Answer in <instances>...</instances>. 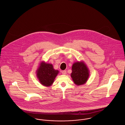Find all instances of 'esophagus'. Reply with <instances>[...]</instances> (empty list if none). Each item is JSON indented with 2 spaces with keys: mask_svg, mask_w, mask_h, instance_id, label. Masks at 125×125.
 Wrapping results in <instances>:
<instances>
[{
  "mask_svg": "<svg viewBox=\"0 0 125 125\" xmlns=\"http://www.w3.org/2000/svg\"><path fill=\"white\" fill-rule=\"evenodd\" d=\"M61 73H62L63 74H64V75L66 74V71L65 70H63V71H62Z\"/></svg>",
  "mask_w": 125,
  "mask_h": 125,
  "instance_id": "obj_1",
  "label": "esophagus"
}]
</instances>
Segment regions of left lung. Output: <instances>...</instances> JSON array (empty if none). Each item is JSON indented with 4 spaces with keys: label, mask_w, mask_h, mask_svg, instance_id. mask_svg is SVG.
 I'll list each match as a JSON object with an SVG mask.
<instances>
[{
    "label": "left lung",
    "mask_w": 125,
    "mask_h": 125,
    "mask_svg": "<svg viewBox=\"0 0 125 125\" xmlns=\"http://www.w3.org/2000/svg\"><path fill=\"white\" fill-rule=\"evenodd\" d=\"M71 77L77 85L85 83L89 76V70L83 62L74 63L72 67Z\"/></svg>",
    "instance_id": "8db88e82"
}]
</instances>
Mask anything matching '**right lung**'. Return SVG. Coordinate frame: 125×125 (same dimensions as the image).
I'll list each match as a JSON object with an SVG mask.
<instances>
[{"instance_id":"1","label":"right lung","mask_w":125,"mask_h":125,"mask_svg":"<svg viewBox=\"0 0 125 125\" xmlns=\"http://www.w3.org/2000/svg\"><path fill=\"white\" fill-rule=\"evenodd\" d=\"M36 73L40 83L44 86H50L53 83L59 71L55 70L52 64L42 62Z\"/></svg>"}]
</instances>
